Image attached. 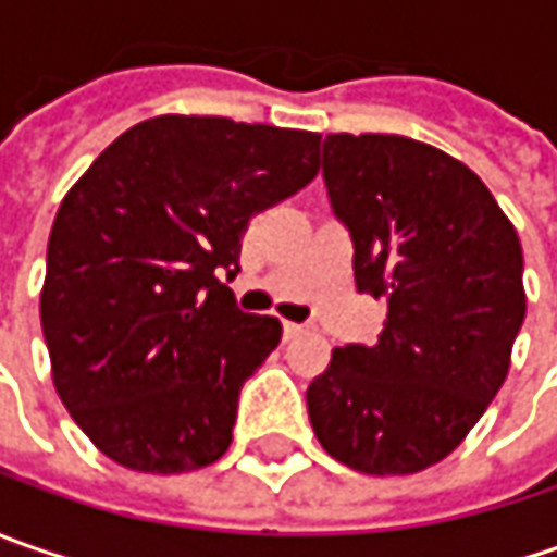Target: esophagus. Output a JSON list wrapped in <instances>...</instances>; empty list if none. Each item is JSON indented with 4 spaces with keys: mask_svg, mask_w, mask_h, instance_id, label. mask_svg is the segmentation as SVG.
Instances as JSON below:
<instances>
[{
    "mask_svg": "<svg viewBox=\"0 0 557 557\" xmlns=\"http://www.w3.org/2000/svg\"><path fill=\"white\" fill-rule=\"evenodd\" d=\"M307 332V325H300V322H285V337H297V334Z\"/></svg>",
    "mask_w": 557,
    "mask_h": 557,
    "instance_id": "1",
    "label": "esophagus"
}]
</instances>
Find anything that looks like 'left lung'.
Returning <instances> with one entry per match:
<instances>
[{"label":"left lung","mask_w":557,"mask_h":557,"mask_svg":"<svg viewBox=\"0 0 557 557\" xmlns=\"http://www.w3.org/2000/svg\"><path fill=\"white\" fill-rule=\"evenodd\" d=\"M322 180L354 242L356 288L387 304L307 391L315 437L362 474L443 461L499 394L524 325V253L490 188L434 145L334 133Z\"/></svg>","instance_id":"obj_1"}]
</instances>
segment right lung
Returning a JSON list of instances; mask_svg holds the SVG:
<instances>
[{"label": "right lung", "instance_id": "1", "mask_svg": "<svg viewBox=\"0 0 557 557\" xmlns=\"http://www.w3.org/2000/svg\"><path fill=\"white\" fill-rule=\"evenodd\" d=\"M319 173V136L163 114L126 129L58 207L39 319L61 403L123 468L183 474L223 456L238 394L282 322L238 310L253 213Z\"/></svg>", "mask_w": 557, "mask_h": 557}]
</instances>
